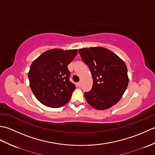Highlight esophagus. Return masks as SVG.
<instances>
[{"mask_svg":"<svg viewBox=\"0 0 155 155\" xmlns=\"http://www.w3.org/2000/svg\"><path fill=\"white\" fill-rule=\"evenodd\" d=\"M78 86L79 87H81V86H82V83H81V82H79V83H78Z\"/></svg>","mask_w":155,"mask_h":155,"instance_id":"1","label":"esophagus"}]
</instances>
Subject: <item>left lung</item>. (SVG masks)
Wrapping results in <instances>:
<instances>
[{
    "mask_svg": "<svg viewBox=\"0 0 155 155\" xmlns=\"http://www.w3.org/2000/svg\"><path fill=\"white\" fill-rule=\"evenodd\" d=\"M82 60L89 67L93 84L84 93L87 103L97 110H106L116 104L128 84L124 62L108 49L94 47L80 48Z\"/></svg>",
    "mask_w": 155,
    "mask_h": 155,
    "instance_id": "obj_1",
    "label": "left lung"
}]
</instances>
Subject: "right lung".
<instances>
[{
    "mask_svg": "<svg viewBox=\"0 0 155 155\" xmlns=\"http://www.w3.org/2000/svg\"><path fill=\"white\" fill-rule=\"evenodd\" d=\"M77 49H51L32 62L28 73L35 97L42 104L58 108L70 100L75 85L69 81L67 66L77 54Z\"/></svg>",
    "mask_w": 155,
    "mask_h": 155,
    "instance_id": "right-lung-1",
    "label": "right lung"
}]
</instances>
